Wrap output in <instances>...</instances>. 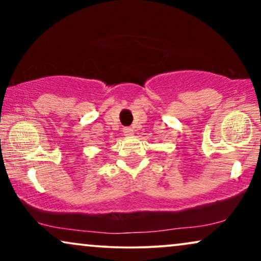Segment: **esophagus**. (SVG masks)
<instances>
[{"label":"esophagus","mask_w":261,"mask_h":261,"mask_svg":"<svg viewBox=\"0 0 261 261\" xmlns=\"http://www.w3.org/2000/svg\"><path fill=\"white\" fill-rule=\"evenodd\" d=\"M123 133H124V135H126V137H132V135L134 134V130L132 129V128H124Z\"/></svg>","instance_id":"esophagus-1"}]
</instances>
